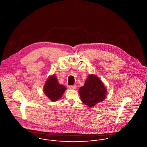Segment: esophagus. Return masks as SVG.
Masks as SVG:
<instances>
[{"label":"esophagus","instance_id":"34e87169","mask_svg":"<svg viewBox=\"0 0 147 147\" xmlns=\"http://www.w3.org/2000/svg\"><path fill=\"white\" fill-rule=\"evenodd\" d=\"M77 88V85H70L69 86V88L70 89H76Z\"/></svg>","mask_w":147,"mask_h":147}]
</instances>
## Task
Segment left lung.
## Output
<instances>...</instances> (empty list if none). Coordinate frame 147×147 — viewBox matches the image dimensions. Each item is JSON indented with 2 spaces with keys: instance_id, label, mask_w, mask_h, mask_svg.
I'll use <instances>...</instances> for the list:
<instances>
[{
  "instance_id": "8db88e82",
  "label": "left lung",
  "mask_w": 147,
  "mask_h": 147,
  "mask_svg": "<svg viewBox=\"0 0 147 147\" xmlns=\"http://www.w3.org/2000/svg\"><path fill=\"white\" fill-rule=\"evenodd\" d=\"M106 91L101 80L91 74L87 78L84 86L79 88V93L82 101L91 107L105 99Z\"/></svg>"
}]
</instances>
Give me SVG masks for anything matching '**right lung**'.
<instances>
[{
  "label": "right lung",
  "instance_id": "obj_1",
  "mask_svg": "<svg viewBox=\"0 0 147 147\" xmlns=\"http://www.w3.org/2000/svg\"><path fill=\"white\" fill-rule=\"evenodd\" d=\"M65 90V86L58 83L54 75L49 78L44 87L46 95L52 101H56L61 98Z\"/></svg>",
  "mask_w": 147,
  "mask_h": 147
}]
</instances>
